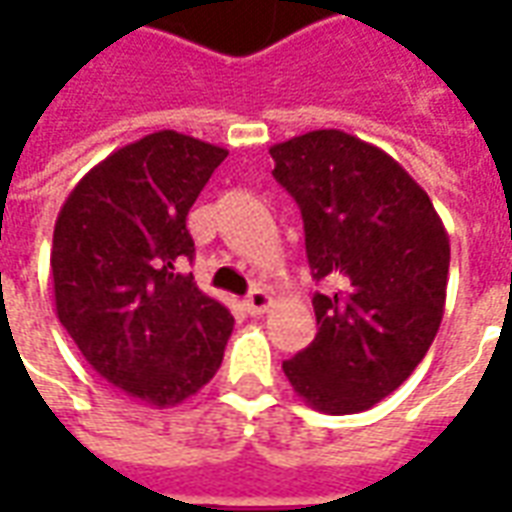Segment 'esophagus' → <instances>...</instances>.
Wrapping results in <instances>:
<instances>
[{
  "label": "esophagus",
  "instance_id": "34e87169",
  "mask_svg": "<svg viewBox=\"0 0 512 512\" xmlns=\"http://www.w3.org/2000/svg\"><path fill=\"white\" fill-rule=\"evenodd\" d=\"M244 307L249 315H260V312H266L268 307H271V296H268L266 290L255 288L252 293H249V296H246Z\"/></svg>",
  "mask_w": 512,
  "mask_h": 512
}]
</instances>
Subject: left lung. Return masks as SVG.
I'll list each match as a JSON object with an SVG mask.
<instances>
[{"instance_id": "1", "label": "left lung", "mask_w": 512, "mask_h": 512, "mask_svg": "<svg viewBox=\"0 0 512 512\" xmlns=\"http://www.w3.org/2000/svg\"><path fill=\"white\" fill-rule=\"evenodd\" d=\"M299 202L318 334L282 362L293 392L323 414H359L392 395L439 332L450 238L433 202L381 147L323 128L271 150Z\"/></svg>"}]
</instances>
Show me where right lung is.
Instances as JSON below:
<instances>
[{
    "label": "right lung",
    "instance_id": "right-lung-1",
    "mask_svg": "<svg viewBox=\"0 0 512 512\" xmlns=\"http://www.w3.org/2000/svg\"><path fill=\"white\" fill-rule=\"evenodd\" d=\"M224 158L178 131L147 134L95 164L54 224L57 318L98 376L150 406L197 395L233 332L230 310L180 271L189 208Z\"/></svg>",
    "mask_w": 512,
    "mask_h": 512
}]
</instances>
